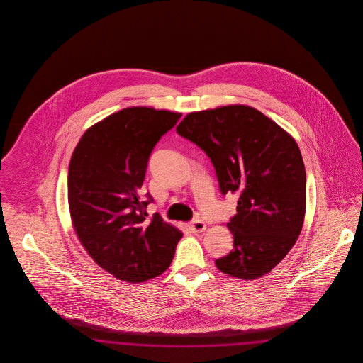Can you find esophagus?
Here are the masks:
<instances>
[{
  "label": "esophagus",
  "instance_id": "34e87169",
  "mask_svg": "<svg viewBox=\"0 0 363 363\" xmlns=\"http://www.w3.org/2000/svg\"><path fill=\"white\" fill-rule=\"evenodd\" d=\"M206 223L203 222V220H200V219H197V220H193L191 223H190L189 228L191 233H201V231H204L206 230Z\"/></svg>",
  "mask_w": 363,
  "mask_h": 363
}]
</instances>
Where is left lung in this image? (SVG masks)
Masks as SVG:
<instances>
[{
	"instance_id": "8db88e82",
	"label": "left lung",
	"mask_w": 363,
	"mask_h": 363,
	"mask_svg": "<svg viewBox=\"0 0 363 363\" xmlns=\"http://www.w3.org/2000/svg\"><path fill=\"white\" fill-rule=\"evenodd\" d=\"M177 133L211 159L222 194L237 193V215L227 223L233 250L215 259L230 277L267 275L301 234L306 209V173L287 132L249 106L190 113Z\"/></svg>"
}]
</instances>
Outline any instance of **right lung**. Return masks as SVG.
I'll use <instances>...</instances> for the list:
<instances>
[{"instance_id": "right-lung-1", "label": "right lung", "mask_w": 363, "mask_h": 363, "mask_svg": "<svg viewBox=\"0 0 363 363\" xmlns=\"http://www.w3.org/2000/svg\"><path fill=\"white\" fill-rule=\"evenodd\" d=\"M182 114L128 107L91 126L76 145L68 173L74 231L95 262L113 277L140 283L172 264L182 233L155 213L140 193L148 159Z\"/></svg>"}]
</instances>
